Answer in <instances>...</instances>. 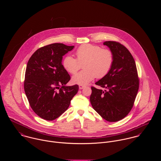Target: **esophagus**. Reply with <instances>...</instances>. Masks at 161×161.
I'll use <instances>...</instances> for the list:
<instances>
[{
  "mask_svg": "<svg viewBox=\"0 0 161 161\" xmlns=\"http://www.w3.org/2000/svg\"><path fill=\"white\" fill-rule=\"evenodd\" d=\"M79 89H84L86 86H82V85H79Z\"/></svg>",
  "mask_w": 161,
  "mask_h": 161,
  "instance_id": "1",
  "label": "esophagus"
}]
</instances>
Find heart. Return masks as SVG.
<instances>
[{
    "mask_svg": "<svg viewBox=\"0 0 161 161\" xmlns=\"http://www.w3.org/2000/svg\"><path fill=\"white\" fill-rule=\"evenodd\" d=\"M76 58L67 55L63 61V66L68 72L75 74L84 64V70L73 76L72 82L79 85H87L95 77L102 79L106 76L114 63V54L107 48L98 45L84 44L75 51Z\"/></svg>",
    "mask_w": 161,
    "mask_h": 161,
    "instance_id": "b5f03b06",
    "label": "heart"
}]
</instances>
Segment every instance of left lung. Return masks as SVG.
Instances as JSON below:
<instances>
[{
    "label": "left lung",
    "mask_w": 161,
    "mask_h": 161,
    "mask_svg": "<svg viewBox=\"0 0 161 161\" xmlns=\"http://www.w3.org/2000/svg\"><path fill=\"white\" fill-rule=\"evenodd\" d=\"M114 54L109 73L95 84L105 91L91 87L90 101L93 108L103 119L115 122L131 110L138 93L139 79L135 59L129 50L114 41L103 43Z\"/></svg>",
    "instance_id": "1"
}]
</instances>
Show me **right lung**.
Segmentation results:
<instances>
[{
    "label": "right lung",
    "instance_id": "1",
    "mask_svg": "<svg viewBox=\"0 0 161 161\" xmlns=\"http://www.w3.org/2000/svg\"><path fill=\"white\" fill-rule=\"evenodd\" d=\"M74 46L53 43L38 49L28 61L24 90L33 112L40 118L52 121L69 107L79 86H65L70 77L64 68L63 56Z\"/></svg>",
    "mask_w": 161,
    "mask_h": 161
}]
</instances>
